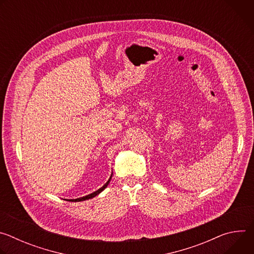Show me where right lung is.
Wrapping results in <instances>:
<instances>
[{
	"label": "right lung",
	"mask_w": 254,
	"mask_h": 254,
	"mask_svg": "<svg viewBox=\"0 0 254 254\" xmlns=\"http://www.w3.org/2000/svg\"><path fill=\"white\" fill-rule=\"evenodd\" d=\"M112 177H113V173H112V175H111L110 179H108L107 182H106V183H105L101 188H99L98 190H96L95 192H93V193H91V194H89V195L83 196V197H81V198H76V199H67V201H71V202H80V201H85V200H88V199H91V198H93V197L97 196L99 193H101V192H102V191L107 187V185H108V184H110L111 180H112Z\"/></svg>",
	"instance_id": "obj_1"
}]
</instances>
